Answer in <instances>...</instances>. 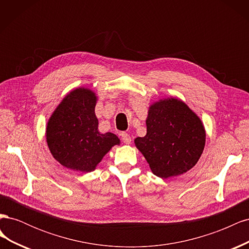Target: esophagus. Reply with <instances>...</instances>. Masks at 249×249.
<instances>
[{
  "label": "esophagus",
  "instance_id": "esophagus-1",
  "mask_svg": "<svg viewBox=\"0 0 249 249\" xmlns=\"http://www.w3.org/2000/svg\"><path fill=\"white\" fill-rule=\"evenodd\" d=\"M122 140L124 141V143H125V144H130L131 141H132V138L127 133H123L122 134Z\"/></svg>",
  "mask_w": 249,
  "mask_h": 249
}]
</instances>
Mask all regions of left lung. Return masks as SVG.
<instances>
[{
    "mask_svg": "<svg viewBox=\"0 0 249 249\" xmlns=\"http://www.w3.org/2000/svg\"><path fill=\"white\" fill-rule=\"evenodd\" d=\"M206 143L200 118L178 99H165L149 107L146 135L135 139L155 176L168 178L190 170Z\"/></svg>",
    "mask_w": 249,
    "mask_h": 249,
    "instance_id": "1",
    "label": "left lung"
}]
</instances>
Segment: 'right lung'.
I'll return each mask as SVG.
<instances>
[{"instance_id": "1", "label": "right lung", "mask_w": 249, "mask_h": 249, "mask_svg": "<svg viewBox=\"0 0 249 249\" xmlns=\"http://www.w3.org/2000/svg\"><path fill=\"white\" fill-rule=\"evenodd\" d=\"M96 95L88 88L67 94L53 112L47 125V142L53 157L74 171L90 172L120 140L110 132H99L94 108Z\"/></svg>"}]
</instances>
